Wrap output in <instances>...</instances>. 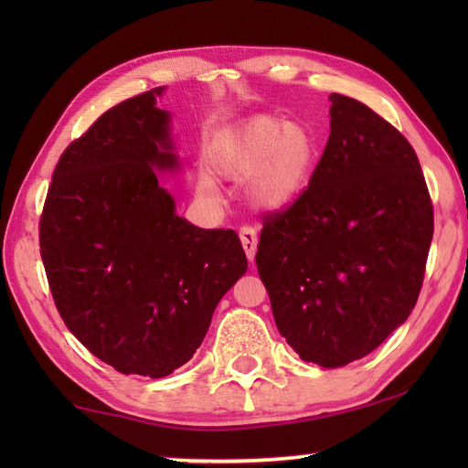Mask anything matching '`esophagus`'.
<instances>
[{
	"instance_id": "esophagus-1",
	"label": "esophagus",
	"mask_w": 468,
	"mask_h": 468,
	"mask_svg": "<svg viewBox=\"0 0 468 468\" xmlns=\"http://www.w3.org/2000/svg\"><path fill=\"white\" fill-rule=\"evenodd\" d=\"M239 239H241V245L245 250V256H248V260L251 262L253 258H256V250H258V233L256 229L250 227V225H243L239 229Z\"/></svg>"
}]
</instances>
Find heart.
Instances as JSON below:
<instances>
[{"mask_svg": "<svg viewBox=\"0 0 468 468\" xmlns=\"http://www.w3.org/2000/svg\"><path fill=\"white\" fill-rule=\"evenodd\" d=\"M315 156V140L303 125L260 115L223 142L215 154V167L231 181L250 179L248 196L253 204L281 208L310 184ZM202 187L212 192L215 184L202 179Z\"/></svg>", "mask_w": 468, "mask_h": 468, "instance_id": "obj_1", "label": "heart"}]
</instances>
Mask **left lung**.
<instances>
[{
  "mask_svg": "<svg viewBox=\"0 0 468 468\" xmlns=\"http://www.w3.org/2000/svg\"><path fill=\"white\" fill-rule=\"evenodd\" d=\"M330 101L328 144L297 200L262 217L256 266L299 357L340 367L413 312L433 204L409 140L363 102Z\"/></svg>",
  "mask_w": 468,
  "mask_h": 468,
  "instance_id": "1",
  "label": "left lung"
}]
</instances>
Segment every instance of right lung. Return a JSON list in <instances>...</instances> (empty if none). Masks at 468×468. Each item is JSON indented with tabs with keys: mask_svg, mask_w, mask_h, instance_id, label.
<instances>
[{
	"mask_svg": "<svg viewBox=\"0 0 468 468\" xmlns=\"http://www.w3.org/2000/svg\"><path fill=\"white\" fill-rule=\"evenodd\" d=\"M163 86L105 111L59 156L38 245L68 330L122 374L165 378L208 332L220 297L248 271L233 229L176 215L154 169L177 167Z\"/></svg>",
	"mask_w": 468,
	"mask_h": 468,
	"instance_id": "1",
	"label": "right lung"
}]
</instances>
